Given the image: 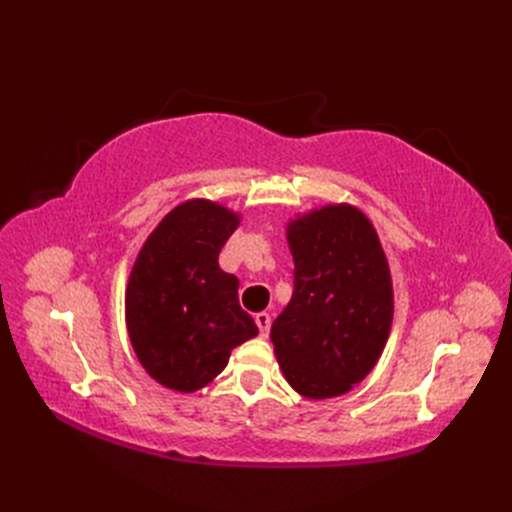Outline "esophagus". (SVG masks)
<instances>
[{
	"instance_id": "esophagus-1",
	"label": "esophagus",
	"mask_w": 512,
	"mask_h": 512,
	"mask_svg": "<svg viewBox=\"0 0 512 512\" xmlns=\"http://www.w3.org/2000/svg\"><path fill=\"white\" fill-rule=\"evenodd\" d=\"M254 320H256L258 329H260V335H262V337H267V335H269V329H271V314H267V312H260V314H256V316H254Z\"/></svg>"
}]
</instances>
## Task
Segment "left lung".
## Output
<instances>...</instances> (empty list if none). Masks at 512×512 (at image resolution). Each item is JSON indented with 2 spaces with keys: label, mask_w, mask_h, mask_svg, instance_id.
I'll return each instance as SVG.
<instances>
[{
  "label": "left lung",
  "mask_w": 512,
  "mask_h": 512,
  "mask_svg": "<svg viewBox=\"0 0 512 512\" xmlns=\"http://www.w3.org/2000/svg\"><path fill=\"white\" fill-rule=\"evenodd\" d=\"M294 292L271 327L290 386L309 399L344 395L378 363L393 322L389 262L371 222L329 205L288 224Z\"/></svg>",
  "instance_id": "obj_1"
}]
</instances>
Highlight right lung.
<instances>
[{
	"mask_svg": "<svg viewBox=\"0 0 512 512\" xmlns=\"http://www.w3.org/2000/svg\"><path fill=\"white\" fill-rule=\"evenodd\" d=\"M239 215L211 200L170 211L138 254L126 292L132 348L147 374L173 391L203 389L230 350L258 333L239 305V280L218 256Z\"/></svg>",
	"mask_w": 512,
	"mask_h": 512,
	"instance_id": "obj_1",
	"label": "right lung"
}]
</instances>
